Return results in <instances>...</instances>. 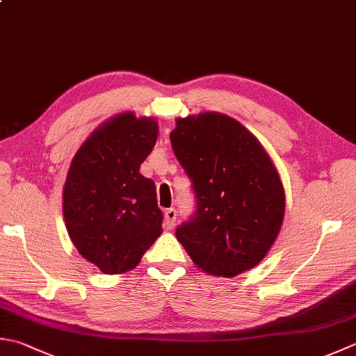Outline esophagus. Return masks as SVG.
I'll return each instance as SVG.
<instances>
[{"label": "esophagus", "instance_id": "1", "mask_svg": "<svg viewBox=\"0 0 356 356\" xmlns=\"http://www.w3.org/2000/svg\"><path fill=\"white\" fill-rule=\"evenodd\" d=\"M176 219H177V210L176 208H168L165 211V227L166 229H172L176 227Z\"/></svg>", "mask_w": 356, "mask_h": 356}]
</instances>
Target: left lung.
I'll list each match as a JSON object with an SVG mask.
<instances>
[{
	"instance_id": "left-lung-1",
	"label": "left lung",
	"mask_w": 356,
	"mask_h": 356,
	"mask_svg": "<svg viewBox=\"0 0 356 356\" xmlns=\"http://www.w3.org/2000/svg\"><path fill=\"white\" fill-rule=\"evenodd\" d=\"M170 138L196 196V213L177 227V241L205 273L233 277L256 267L285 211L284 186L267 151L219 113L177 118Z\"/></svg>"
}]
</instances>
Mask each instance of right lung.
I'll list each match as a JSON object with an SVG mask.
<instances>
[{
    "instance_id": "right-lung-1",
    "label": "right lung",
    "mask_w": 356,
    "mask_h": 356,
    "mask_svg": "<svg viewBox=\"0 0 356 356\" xmlns=\"http://www.w3.org/2000/svg\"><path fill=\"white\" fill-rule=\"evenodd\" d=\"M157 131L154 118L118 114L86 138L69 168L63 190L69 238L106 275L136 268L162 234L156 185L140 174Z\"/></svg>"
}]
</instances>
